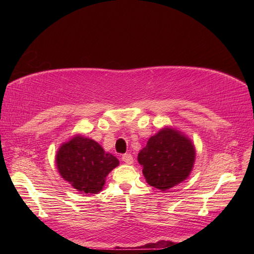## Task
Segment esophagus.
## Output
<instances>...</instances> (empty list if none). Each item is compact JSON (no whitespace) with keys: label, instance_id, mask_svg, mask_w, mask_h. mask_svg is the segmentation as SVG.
Here are the masks:
<instances>
[{"label":"esophagus","instance_id":"obj_1","mask_svg":"<svg viewBox=\"0 0 254 254\" xmlns=\"http://www.w3.org/2000/svg\"><path fill=\"white\" fill-rule=\"evenodd\" d=\"M122 160L127 165L133 164V156L131 154H124L122 155Z\"/></svg>","mask_w":254,"mask_h":254}]
</instances>
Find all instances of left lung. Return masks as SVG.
<instances>
[{"label": "left lung", "mask_w": 254, "mask_h": 254, "mask_svg": "<svg viewBox=\"0 0 254 254\" xmlns=\"http://www.w3.org/2000/svg\"><path fill=\"white\" fill-rule=\"evenodd\" d=\"M137 160L148 185L166 191L190 176L195 148L185 134L166 127L149 137L146 146L138 153Z\"/></svg>", "instance_id": "obj_1"}]
</instances>
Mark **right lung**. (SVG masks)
I'll return each instance as SVG.
<instances>
[{
  "label": "right lung",
  "instance_id": "add662e5",
  "mask_svg": "<svg viewBox=\"0 0 254 254\" xmlns=\"http://www.w3.org/2000/svg\"><path fill=\"white\" fill-rule=\"evenodd\" d=\"M56 164L61 177L74 189L96 194L102 190L106 177L119 165V160L94 139L75 135L58 149Z\"/></svg>",
  "mask_w": 254,
  "mask_h": 254
}]
</instances>
